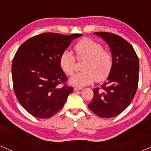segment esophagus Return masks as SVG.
I'll return each instance as SVG.
<instances>
[{
  "label": "esophagus",
  "mask_w": 151,
  "mask_h": 151,
  "mask_svg": "<svg viewBox=\"0 0 151 151\" xmlns=\"http://www.w3.org/2000/svg\"><path fill=\"white\" fill-rule=\"evenodd\" d=\"M81 89H82V88L79 87V86H75V87L74 88V91H77V90H81Z\"/></svg>",
  "instance_id": "esophagus-1"
}]
</instances>
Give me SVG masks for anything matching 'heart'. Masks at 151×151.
<instances>
[{"label": "heart", "mask_w": 151, "mask_h": 151, "mask_svg": "<svg viewBox=\"0 0 151 151\" xmlns=\"http://www.w3.org/2000/svg\"><path fill=\"white\" fill-rule=\"evenodd\" d=\"M77 61H84L81 67L83 72L70 79L74 85L86 86L96 80L98 82L106 79L113 67V56L108 50H104L99 42L89 38H84L74 45ZM75 57L70 52L65 51L60 58V65L67 76L73 75L76 70Z\"/></svg>", "instance_id": "1"}]
</instances>
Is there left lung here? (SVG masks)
<instances>
[{"instance_id":"left-lung-1","label":"left lung","mask_w":151,"mask_h":151,"mask_svg":"<svg viewBox=\"0 0 151 151\" xmlns=\"http://www.w3.org/2000/svg\"><path fill=\"white\" fill-rule=\"evenodd\" d=\"M108 43L113 56V67L107 81L93 89L88 104L98 116L111 118L122 113L136 94L139 77V61L136 52L125 39L111 32H94Z\"/></svg>"}]
</instances>
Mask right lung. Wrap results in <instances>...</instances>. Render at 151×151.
I'll use <instances>...</instances> for the list:
<instances>
[{
	"instance_id": "add662e5",
	"label": "right lung",
	"mask_w": 151,
	"mask_h": 151,
	"mask_svg": "<svg viewBox=\"0 0 151 151\" xmlns=\"http://www.w3.org/2000/svg\"><path fill=\"white\" fill-rule=\"evenodd\" d=\"M80 36L45 32L30 37L17 50L12 62L13 89L19 103L33 116H52L73 91L60 58L72 40Z\"/></svg>"
}]
</instances>
